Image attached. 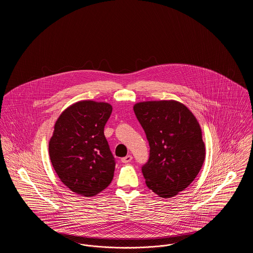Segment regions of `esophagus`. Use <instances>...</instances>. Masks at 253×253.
<instances>
[{"instance_id":"esophagus-1","label":"esophagus","mask_w":253,"mask_h":253,"mask_svg":"<svg viewBox=\"0 0 253 253\" xmlns=\"http://www.w3.org/2000/svg\"><path fill=\"white\" fill-rule=\"evenodd\" d=\"M132 156L128 155V156H126V157H122V158H121V162H122V163H129V162H131V160H132Z\"/></svg>"}]
</instances>
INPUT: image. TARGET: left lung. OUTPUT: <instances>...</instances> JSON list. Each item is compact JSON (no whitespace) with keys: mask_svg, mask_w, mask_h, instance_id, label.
I'll return each mask as SVG.
<instances>
[{"mask_svg":"<svg viewBox=\"0 0 253 253\" xmlns=\"http://www.w3.org/2000/svg\"><path fill=\"white\" fill-rule=\"evenodd\" d=\"M133 112L150 145L142 166L147 187L162 198L184 191L204 163L202 132L193 113L175 100H153L134 104Z\"/></svg>","mask_w":253,"mask_h":253,"instance_id":"1","label":"left lung"}]
</instances>
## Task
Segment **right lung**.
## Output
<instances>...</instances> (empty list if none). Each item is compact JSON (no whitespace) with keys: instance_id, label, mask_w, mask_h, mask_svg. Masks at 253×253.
I'll return each instance as SVG.
<instances>
[{"instance_id":"obj_1","label":"right lung","mask_w":253,"mask_h":253,"mask_svg":"<svg viewBox=\"0 0 253 253\" xmlns=\"http://www.w3.org/2000/svg\"><path fill=\"white\" fill-rule=\"evenodd\" d=\"M112 105L79 101L60 114L49 141V157L60 181L73 193L95 196L110 185L116 161L104 135Z\"/></svg>"}]
</instances>
